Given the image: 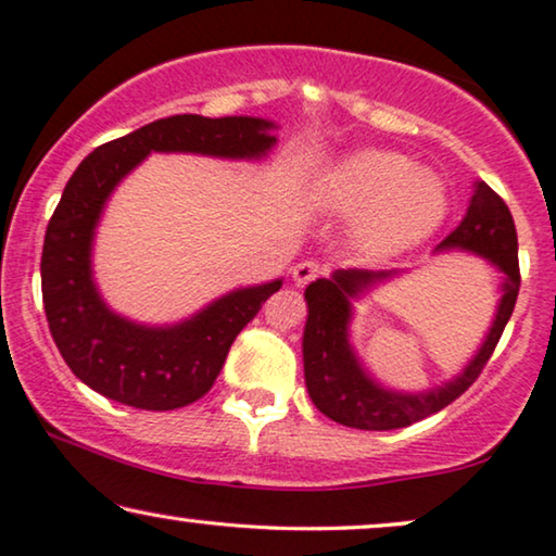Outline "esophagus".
Returning <instances> with one entry per match:
<instances>
[{
	"label": "esophagus",
	"mask_w": 556,
	"mask_h": 556,
	"mask_svg": "<svg viewBox=\"0 0 556 556\" xmlns=\"http://www.w3.org/2000/svg\"><path fill=\"white\" fill-rule=\"evenodd\" d=\"M317 277H319V264L317 262H300V264H294L292 279H294L296 287L309 285V281L317 279Z\"/></svg>",
	"instance_id": "esophagus-1"
}]
</instances>
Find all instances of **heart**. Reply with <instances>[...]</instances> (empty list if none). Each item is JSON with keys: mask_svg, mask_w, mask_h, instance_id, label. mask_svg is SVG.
Here are the masks:
<instances>
[{"mask_svg": "<svg viewBox=\"0 0 556 556\" xmlns=\"http://www.w3.org/2000/svg\"><path fill=\"white\" fill-rule=\"evenodd\" d=\"M323 201L332 214L355 216L353 239L367 256H390L420 244L451 208L441 176L382 148H365L334 163Z\"/></svg>", "mask_w": 556, "mask_h": 556, "instance_id": "1", "label": "heart"}]
</instances>
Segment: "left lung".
I'll return each instance as SVG.
<instances>
[{"instance_id": "left-lung-1", "label": "left lung", "mask_w": 556, "mask_h": 556, "mask_svg": "<svg viewBox=\"0 0 556 556\" xmlns=\"http://www.w3.org/2000/svg\"><path fill=\"white\" fill-rule=\"evenodd\" d=\"M441 249H464V252L483 256L496 269H502L504 285L494 325L479 353L464 367V372L426 393H397V390L382 388L359 365L348 340V327L353 319L350 300L367 292L378 281L395 277L397 271L338 269L330 279H317L304 289V300H307V325H304L302 338L304 382L317 410L332 418L334 424L359 428V431H393V428L418 424L464 395L486 367L509 323L521 285L519 256H516L519 241H516L509 206L491 186L476 181L464 222L438 244V252Z\"/></svg>"}]
</instances>
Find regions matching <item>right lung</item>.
Instances as JSON below:
<instances>
[{
    "label": "right lung",
    "instance_id": "right-lung-1",
    "mask_svg": "<svg viewBox=\"0 0 556 556\" xmlns=\"http://www.w3.org/2000/svg\"><path fill=\"white\" fill-rule=\"evenodd\" d=\"M275 123L249 115H170L100 146L70 178L47 224L42 302L50 332L70 370L96 393L140 410L184 408L214 386L237 334L281 279L233 289L199 315L170 327H146L108 307L92 281V237L125 176L148 153L262 159L277 143Z\"/></svg>",
    "mask_w": 556,
    "mask_h": 556
}]
</instances>
